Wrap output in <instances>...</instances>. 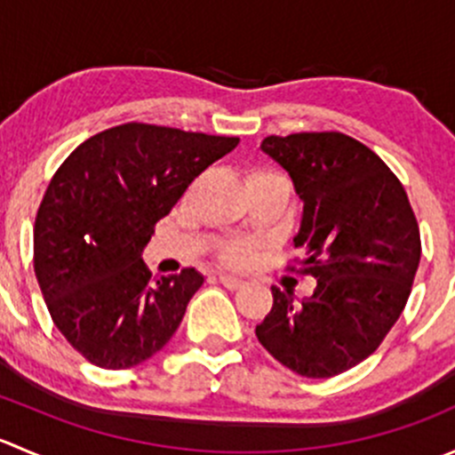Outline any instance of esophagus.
<instances>
[{
    "label": "esophagus",
    "instance_id": "obj_1",
    "mask_svg": "<svg viewBox=\"0 0 455 455\" xmlns=\"http://www.w3.org/2000/svg\"><path fill=\"white\" fill-rule=\"evenodd\" d=\"M220 283H222L224 288H228V291H237V288L244 286V282L237 277H231V275H222L220 273Z\"/></svg>",
    "mask_w": 455,
    "mask_h": 455
}]
</instances>
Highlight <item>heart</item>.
I'll use <instances>...</instances> for the list:
<instances>
[{
	"label": "heart",
	"instance_id": "b5f03b06",
	"mask_svg": "<svg viewBox=\"0 0 455 455\" xmlns=\"http://www.w3.org/2000/svg\"><path fill=\"white\" fill-rule=\"evenodd\" d=\"M255 173H266V172H255ZM255 173H251V176H255ZM249 257L251 253L244 244H228L227 249L222 251V259L231 266H244L246 261H249Z\"/></svg>",
	"mask_w": 455,
	"mask_h": 455
}]
</instances>
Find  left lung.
Segmentation results:
<instances>
[{"label": "left lung", "instance_id": "obj_1", "mask_svg": "<svg viewBox=\"0 0 455 455\" xmlns=\"http://www.w3.org/2000/svg\"><path fill=\"white\" fill-rule=\"evenodd\" d=\"M261 151L304 202L292 242L316 288L301 301L270 288L273 308L255 334L288 370L330 379L368 359L401 316L420 261L419 222L398 178L350 136H268Z\"/></svg>", "mask_w": 455, "mask_h": 455}]
</instances>
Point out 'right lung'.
Here are the masks:
<instances>
[{
    "label": "right lung",
    "mask_w": 455,
    "mask_h": 455,
    "mask_svg": "<svg viewBox=\"0 0 455 455\" xmlns=\"http://www.w3.org/2000/svg\"><path fill=\"white\" fill-rule=\"evenodd\" d=\"M235 136L125 123L81 142L35 220V275L54 325L90 363L125 370L173 337L204 283L196 268L151 279L142 249L158 220Z\"/></svg>",
    "instance_id": "right-lung-1"
}]
</instances>
